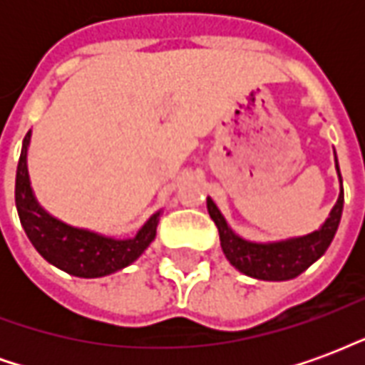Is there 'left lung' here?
<instances>
[{"mask_svg":"<svg viewBox=\"0 0 365 365\" xmlns=\"http://www.w3.org/2000/svg\"><path fill=\"white\" fill-rule=\"evenodd\" d=\"M338 178H340V170H338ZM340 182H342V178H340ZM342 207H344V191L340 190L336 205L332 207L330 217L324 221L321 229L307 235V237L289 238L283 242L258 245V242H248L245 238L237 237L229 229V225L213 203V199L207 197V209L219 229L222 252L227 256V260L238 272L256 277V279H266V282L293 279L319 260L322 254L327 252V248L336 235L340 217H342Z\"/></svg>","mask_w":365,"mask_h":365,"instance_id":"obj_1","label":"left lung"}]
</instances>
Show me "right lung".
<instances>
[{"label":"right lung","instance_id":"1","mask_svg":"<svg viewBox=\"0 0 365 365\" xmlns=\"http://www.w3.org/2000/svg\"><path fill=\"white\" fill-rule=\"evenodd\" d=\"M29 140L31 133L23 138V150L17 164L15 205L21 225L36 252L52 266L78 277H103L133 264L156 237L160 213L152 215L148 222L136 232V237L127 240L107 238L64 225L46 213L33 195L27 172Z\"/></svg>","mask_w":365,"mask_h":365}]
</instances>
